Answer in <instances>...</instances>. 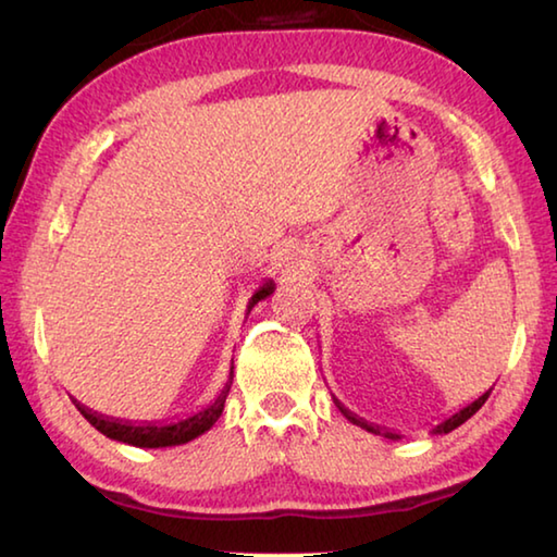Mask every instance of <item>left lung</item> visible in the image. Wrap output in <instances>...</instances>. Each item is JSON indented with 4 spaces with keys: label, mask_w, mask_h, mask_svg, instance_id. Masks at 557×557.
<instances>
[{
    "label": "left lung",
    "mask_w": 557,
    "mask_h": 557,
    "mask_svg": "<svg viewBox=\"0 0 557 557\" xmlns=\"http://www.w3.org/2000/svg\"><path fill=\"white\" fill-rule=\"evenodd\" d=\"M492 391H494V388H488L486 393L479 395L476 400H471V403H467V405H465V408H459L457 412H451L449 418H445V420L440 422V425L432 428V435H447V432L457 430L459 425H465V422L471 418V414H474V412H476L479 408H482V405L486 403V398H488V395H492ZM332 398H334V395H332ZM334 403H336V408L342 410L344 418H346L348 422H354V425H358L361 430H366V432H373V435H383V437H388V440H398V437H400V435H395V432H391V430H385V428H381V425H373V422L363 420V418H358L356 412H351L348 408H344V405L338 403L336 398H334Z\"/></svg>",
    "instance_id": "8db88e82"
}]
</instances>
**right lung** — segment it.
<instances>
[{
	"instance_id": "1",
	"label": "right lung",
	"mask_w": 557,
	"mask_h": 557,
	"mask_svg": "<svg viewBox=\"0 0 557 557\" xmlns=\"http://www.w3.org/2000/svg\"><path fill=\"white\" fill-rule=\"evenodd\" d=\"M272 292H275V282L265 280L262 285L252 292V297L248 299V309H245V314H250V309L258 305L260 299L270 297ZM233 385V366H231V373H228V381L221 388V393L215 395V400H211L209 405H203L191 414H186V418H178L174 422H132V420H117V418H108V414H100L96 410L86 408V405L78 403L73 398L75 408L81 410L83 418H86L92 428L102 435L110 437V440H117V442H125V445L132 447H145V449H159V447H176V445H186V442L196 440L203 432H209L215 420L221 418L223 412V405L225 398H228V391Z\"/></svg>"
}]
</instances>
